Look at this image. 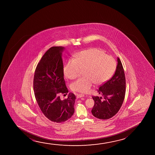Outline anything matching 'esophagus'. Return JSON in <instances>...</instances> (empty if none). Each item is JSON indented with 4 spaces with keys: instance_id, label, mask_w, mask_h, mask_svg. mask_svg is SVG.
<instances>
[{
    "instance_id": "obj_1",
    "label": "esophagus",
    "mask_w": 155,
    "mask_h": 155,
    "mask_svg": "<svg viewBox=\"0 0 155 155\" xmlns=\"http://www.w3.org/2000/svg\"><path fill=\"white\" fill-rule=\"evenodd\" d=\"M83 97H84V94H78V95H77V98H79Z\"/></svg>"
}]
</instances>
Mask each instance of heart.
<instances>
[{"label":"heart","mask_w":155,"mask_h":155,"mask_svg":"<svg viewBox=\"0 0 155 155\" xmlns=\"http://www.w3.org/2000/svg\"><path fill=\"white\" fill-rule=\"evenodd\" d=\"M116 61L100 49H88L74 55V59L68 60L63 68L66 78L74 79L78 76L81 70L84 77L71 84L74 91L88 93L94 84L100 85L108 81L116 69Z\"/></svg>","instance_id":"obj_1"}]
</instances>
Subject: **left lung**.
<instances>
[{
  "label": "left lung",
  "instance_id": "8db88e82",
  "mask_svg": "<svg viewBox=\"0 0 155 155\" xmlns=\"http://www.w3.org/2000/svg\"><path fill=\"white\" fill-rule=\"evenodd\" d=\"M117 68L113 76L101 86L98 93L104 98L93 96L94 105L91 113L98 119L107 120L118 112L123 104L125 94V78L122 64L117 58Z\"/></svg>",
  "mask_w": 155,
  "mask_h": 155
}]
</instances>
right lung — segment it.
<instances>
[{
  "label": "right lung",
  "mask_w": 155,
  "mask_h": 155,
  "mask_svg": "<svg viewBox=\"0 0 155 155\" xmlns=\"http://www.w3.org/2000/svg\"><path fill=\"white\" fill-rule=\"evenodd\" d=\"M64 49L51 47L45 53L37 65L33 81L35 97L41 110L48 119L57 123L68 120L74 111V94L70 93L65 100L60 97L61 94L68 93L62 58Z\"/></svg>",
  "instance_id": "1"
}]
</instances>
